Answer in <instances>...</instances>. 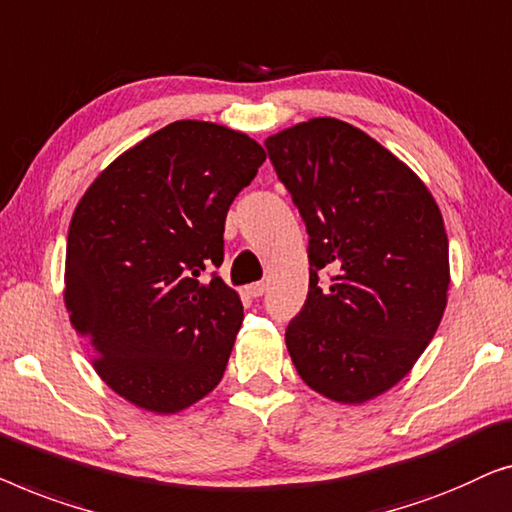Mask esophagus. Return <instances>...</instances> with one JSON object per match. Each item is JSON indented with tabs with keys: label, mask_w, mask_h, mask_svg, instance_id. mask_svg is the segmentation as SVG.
<instances>
[{
	"label": "esophagus",
	"mask_w": 512,
	"mask_h": 512,
	"mask_svg": "<svg viewBox=\"0 0 512 512\" xmlns=\"http://www.w3.org/2000/svg\"><path fill=\"white\" fill-rule=\"evenodd\" d=\"M264 290H266V285L264 283H250L248 287H246V292L250 294V297H262V294H264Z\"/></svg>",
	"instance_id": "esophagus-1"
}]
</instances>
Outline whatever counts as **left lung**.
<instances>
[{
    "label": "left lung",
    "instance_id": "8db88e82",
    "mask_svg": "<svg viewBox=\"0 0 512 512\" xmlns=\"http://www.w3.org/2000/svg\"><path fill=\"white\" fill-rule=\"evenodd\" d=\"M264 146L308 232V297L287 325V350L322 397L369 401L413 369L441 325L443 215L413 169L343 120L299 122Z\"/></svg>",
    "mask_w": 512,
    "mask_h": 512
}]
</instances>
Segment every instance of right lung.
Masks as SVG:
<instances>
[{
    "mask_svg": "<svg viewBox=\"0 0 512 512\" xmlns=\"http://www.w3.org/2000/svg\"><path fill=\"white\" fill-rule=\"evenodd\" d=\"M266 160L248 134L176 120L113 160L69 225L64 306L115 394L178 413L222 380L243 304L220 276L225 218Z\"/></svg>",
    "mask_w": 512,
    "mask_h": 512,
    "instance_id": "right-lung-1",
    "label": "right lung"
}]
</instances>
